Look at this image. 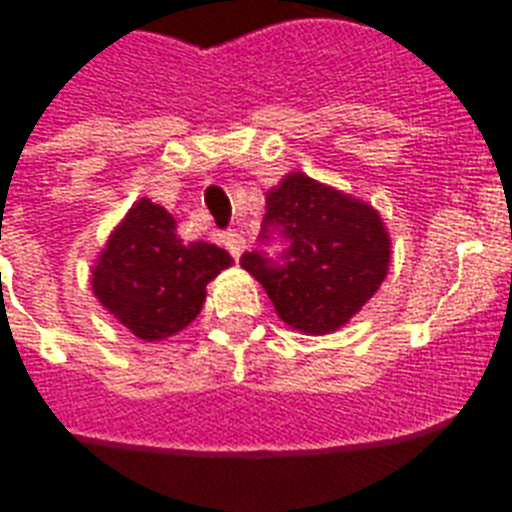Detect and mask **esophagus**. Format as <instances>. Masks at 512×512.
Segmentation results:
<instances>
[{"instance_id":"34e87169","label":"esophagus","mask_w":512,"mask_h":512,"mask_svg":"<svg viewBox=\"0 0 512 512\" xmlns=\"http://www.w3.org/2000/svg\"><path fill=\"white\" fill-rule=\"evenodd\" d=\"M223 244H225V249H228V252L236 257V260H239L241 252L247 249V239H244V236H241V233H236V231H225L223 233Z\"/></svg>"}]
</instances>
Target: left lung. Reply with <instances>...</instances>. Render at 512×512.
Masks as SVG:
<instances>
[{
	"label": "left lung",
	"instance_id": "8db88e82",
	"mask_svg": "<svg viewBox=\"0 0 512 512\" xmlns=\"http://www.w3.org/2000/svg\"><path fill=\"white\" fill-rule=\"evenodd\" d=\"M257 239H281L287 247L276 257L244 252L241 265L263 284L281 321L305 335L340 329L388 273L390 239L380 215L300 172L265 196Z\"/></svg>",
	"mask_w": 512,
	"mask_h": 512
}]
</instances>
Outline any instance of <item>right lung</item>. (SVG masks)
<instances>
[{
	"mask_svg": "<svg viewBox=\"0 0 512 512\" xmlns=\"http://www.w3.org/2000/svg\"><path fill=\"white\" fill-rule=\"evenodd\" d=\"M231 265L225 249L177 239L175 220L164 207L140 199L111 233L92 289L140 340H164L185 329L204 305V289Z\"/></svg>",
	"mask_w": 512,
	"mask_h": 512,
	"instance_id": "right-lung-1",
	"label": "right lung"
}]
</instances>
